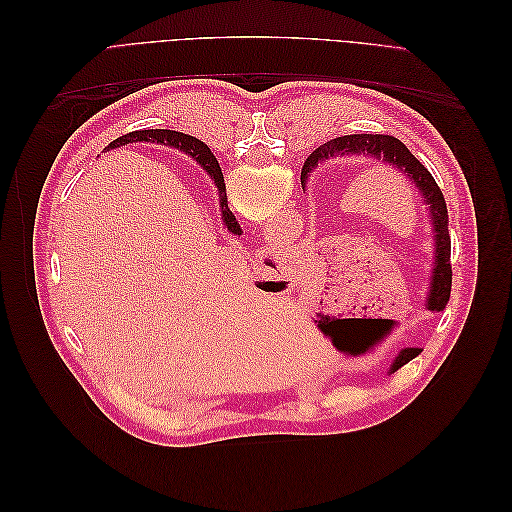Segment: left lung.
I'll return each mask as SVG.
<instances>
[{
	"instance_id": "8db88e82",
	"label": "left lung",
	"mask_w": 512,
	"mask_h": 512,
	"mask_svg": "<svg viewBox=\"0 0 512 512\" xmlns=\"http://www.w3.org/2000/svg\"><path fill=\"white\" fill-rule=\"evenodd\" d=\"M352 153H356V156H361L363 153V156L382 160L389 166L401 170V173L408 175V179L416 185V190L421 192V198L425 200V205L429 209L433 237H436V247H433V252H436V262H433V271H431L427 309L429 312H442L448 303V297H451L453 269H451V235H448V211L436 179H433L429 170L412 156L410 149L401 143L399 138L389 134H348V136H337L333 141L320 145L314 153H309V158L301 170V183L307 179V173L318 162L335 158V156H352ZM418 354H421L418 348L401 350L391 365V374H395L399 367L410 363Z\"/></svg>"
}]
</instances>
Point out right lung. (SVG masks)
I'll list each match as a JSON object with an SVG mask.
<instances>
[{"mask_svg": "<svg viewBox=\"0 0 512 512\" xmlns=\"http://www.w3.org/2000/svg\"><path fill=\"white\" fill-rule=\"evenodd\" d=\"M128 143H164L168 147H177V149H183L185 153H190V156L200 166H203V170H207L209 177L215 181V185H218L220 205H222V220H224L226 228L232 232V235H241V226L237 224V218L228 209L222 168H220L218 160H215L211 149L203 141H198V138L188 136L183 132H173V130H136V132H130V134H123V136L115 138V141L108 145L106 149H115V147L128 145Z\"/></svg>", "mask_w": 512, "mask_h": 512, "instance_id": "right-lung-1", "label": "right lung"}]
</instances>
